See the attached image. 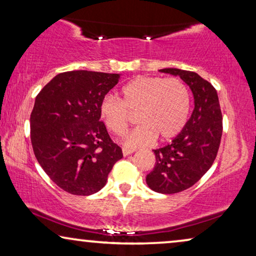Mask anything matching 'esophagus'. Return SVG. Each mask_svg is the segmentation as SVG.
I'll return each mask as SVG.
<instances>
[{
  "mask_svg": "<svg viewBox=\"0 0 256 256\" xmlns=\"http://www.w3.org/2000/svg\"><path fill=\"white\" fill-rule=\"evenodd\" d=\"M132 152H134V150H132V149H127V148H124V149H122V154H124V156L132 155Z\"/></svg>",
  "mask_w": 256,
  "mask_h": 256,
  "instance_id": "esophagus-1",
  "label": "esophagus"
}]
</instances>
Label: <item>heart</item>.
Here are the masks:
<instances>
[{"label":"heart","instance_id":"1","mask_svg":"<svg viewBox=\"0 0 256 256\" xmlns=\"http://www.w3.org/2000/svg\"><path fill=\"white\" fill-rule=\"evenodd\" d=\"M121 100L106 96L99 107L104 126L115 135L127 130L130 115L138 113V128L124 138L128 146H146L156 138L166 141L184 128L190 113L191 96L178 78L140 76L121 88Z\"/></svg>","mask_w":256,"mask_h":256}]
</instances>
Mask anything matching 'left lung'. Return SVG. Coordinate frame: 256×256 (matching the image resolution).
Returning <instances> with one entry per match:
<instances>
[{
	"mask_svg": "<svg viewBox=\"0 0 256 256\" xmlns=\"http://www.w3.org/2000/svg\"><path fill=\"white\" fill-rule=\"evenodd\" d=\"M190 87L194 108L184 128L163 148L154 150L156 163L146 174L148 186L158 194L184 191L197 183L214 162L222 134V116L214 87L196 72L163 68Z\"/></svg>",
	"mask_w": 256,
	"mask_h": 256,
	"instance_id": "left-lung-1",
	"label": "left lung"
}]
</instances>
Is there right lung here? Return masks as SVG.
<instances>
[{
    "label": "right lung",
    "mask_w": 256,
    "mask_h": 256,
    "mask_svg": "<svg viewBox=\"0 0 256 256\" xmlns=\"http://www.w3.org/2000/svg\"><path fill=\"white\" fill-rule=\"evenodd\" d=\"M120 76L85 70L59 73L36 96L30 116L34 156L51 180L68 194H96L124 157L99 113L101 101Z\"/></svg>",
    "instance_id": "1"
}]
</instances>
